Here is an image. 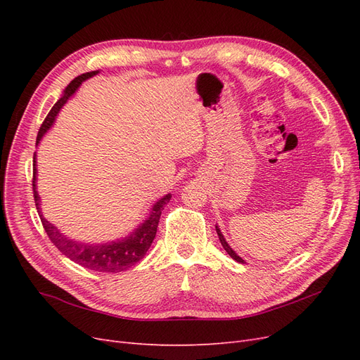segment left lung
<instances>
[{"label": "left lung", "mask_w": 360, "mask_h": 360, "mask_svg": "<svg viewBox=\"0 0 360 360\" xmlns=\"http://www.w3.org/2000/svg\"><path fill=\"white\" fill-rule=\"evenodd\" d=\"M216 233H217V237H219V240H221V243H222V246H224V249L226 250L228 252V255H230L233 259H236L237 263H242V264H245V259L242 258V257H238L237 254H236V250H233V248L226 243V240H225V237H224V234L221 233V230H219V226L216 225Z\"/></svg>", "instance_id": "left-lung-1"}]
</instances>
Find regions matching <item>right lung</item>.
Returning a JSON list of instances; mask_svg holds the SVG:
<instances>
[{"mask_svg":"<svg viewBox=\"0 0 360 360\" xmlns=\"http://www.w3.org/2000/svg\"><path fill=\"white\" fill-rule=\"evenodd\" d=\"M97 73H99V70L82 73L79 76H76V78L66 86V90H64L60 101L52 106V110L45 118V122H43L41 127L39 129L36 146H39L41 138L45 136V134L53 126V123H56V118L60 110L68 103V101L76 93V90L79 89L81 84L86 79L93 78V76H96ZM32 162H34L32 163V165H34V169H32V191H34V201H36L37 212L41 219L43 228H45L46 234L51 238V242L58 248L61 254L75 261L76 264L94 271H103V274H118V271H124L144 258L146 252L155 240L162 210L163 207H165V204L169 202L171 193H167L165 197H162L159 201H156L153 207H151L147 219L141 225H138V228H135V230L129 236L117 238V240H112V242H106V243H85V242L75 240V238H70L66 234H63L56 225L45 219V216L41 213L40 197H39L37 183H36L37 181L36 153H34V160Z\"/></svg>","mask_w":360,"mask_h":360,"instance_id":"add662e5","label":"right lung"}]
</instances>
